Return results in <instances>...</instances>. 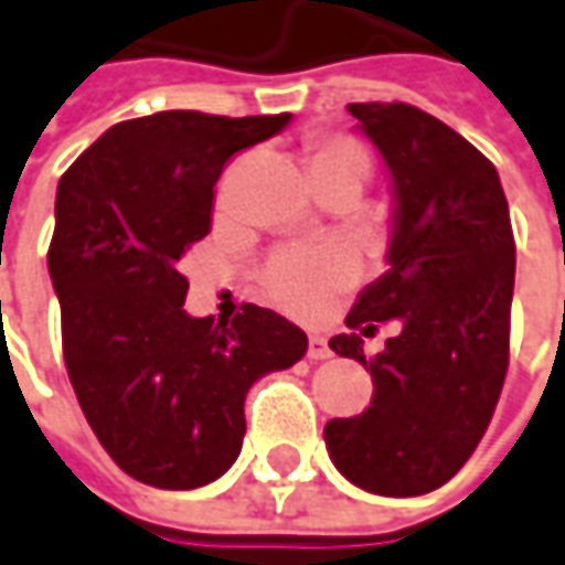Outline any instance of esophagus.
Returning a JSON list of instances; mask_svg holds the SVG:
<instances>
[{
    "label": "esophagus",
    "mask_w": 565,
    "mask_h": 565,
    "mask_svg": "<svg viewBox=\"0 0 565 565\" xmlns=\"http://www.w3.org/2000/svg\"><path fill=\"white\" fill-rule=\"evenodd\" d=\"M331 343H328V337H321V333H309V359L312 362H324V359H331Z\"/></svg>",
    "instance_id": "1"
}]
</instances>
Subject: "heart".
Segmentation results:
<instances>
[{"label": "heart", "mask_w": 565, "mask_h": 565, "mask_svg": "<svg viewBox=\"0 0 565 565\" xmlns=\"http://www.w3.org/2000/svg\"><path fill=\"white\" fill-rule=\"evenodd\" d=\"M347 172L367 179L371 172V151L359 138L352 136H328L315 141L312 148V175H331ZM218 203H228V188L218 198ZM352 278V263L343 253L333 250H284L278 253L266 268V294L281 309L294 315L318 312L333 290L347 287Z\"/></svg>", "instance_id": "obj_1"}]
</instances>
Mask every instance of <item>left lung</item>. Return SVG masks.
Listing matches in <instances>:
<instances>
[{"instance_id":"1","label":"left lung","mask_w":565,"mask_h":565,"mask_svg":"<svg viewBox=\"0 0 565 565\" xmlns=\"http://www.w3.org/2000/svg\"><path fill=\"white\" fill-rule=\"evenodd\" d=\"M393 175L390 268L331 349L371 371V405L333 417L324 443L359 489L390 498L445 486L489 429L510 362L516 244L498 170L451 126L405 102L349 105ZM374 320L403 331L367 360ZM355 330H362L355 334Z\"/></svg>"}]
</instances>
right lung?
<instances>
[{"label": "right lung", "instance_id": "add662e5", "mask_svg": "<svg viewBox=\"0 0 565 565\" xmlns=\"http://www.w3.org/2000/svg\"><path fill=\"white\" fill-rule=\"evenodd\" d=\"M287 122L160 110L110 126L57 182L49 275L64 364L92 433L145 486L218 479L244 445L247 390L306 355V333L253 302L232 321L191 318L179 271L210 234L225 163Z\"/></svg>", "mask_w": 565, "mask_h": 565}]
</instances>
